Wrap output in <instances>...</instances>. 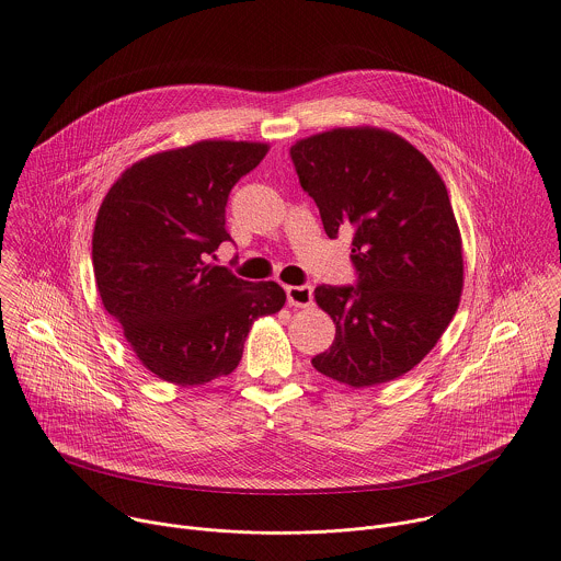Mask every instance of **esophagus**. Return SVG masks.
Wrapping results in <instances>:
<instances>
[{"mask_svg": "<svg viewBox=\"0 0 561 561\" xmlns=\"http://www.w3.org/2000/svg\"><path fill=\"white\" fill-rule=\"evenodd\" d=\"M286 297H288L290 306L306 308L312 304V286H288Z\"/></svg>", "mask_w": 561, "mask_h": 561, "instance_id": "esophagus-1", "label": "esophagus"}]
</instances>
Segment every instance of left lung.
<instances>
[{"mask_svg":"<svg viewBox=\"0 0 561 561\" xmlns=\"http://www.w3.org/2000/svg\"><path fill=\"white\" fill-rule=\"evenodd\" d=\"M330 238L352 233L356 286H317L334 325L312 358L354 389L396 380L437 345L463 290V251L446 183L391 130L332 128L290 148Z\"/></svg>","mask_w":561,"mask_h":561,"instance_id":"left-lung-1","label":"left lung"}]
</instances>
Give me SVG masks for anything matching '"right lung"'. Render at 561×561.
<instances>
[{
	"label": "right lung",
	"instance_id": "add662e5",
	"mask_svg": "<svg viewBox=\"0 0 561 561\" xmlns=\"http://www.w3.org/2000/svg\"><path fill=\"white\" fill-rule=\"evenodd\" d=\"M266 152L257 141L205 139L150 154L122 172L98 209L91 257L102 306L165 382L229 376L253 321L286 301L279 284L211 264L231 240L229 192Z\"/></svg>",
	"mask_w": 561,
	"mask_h": 561
}]
</instances>
